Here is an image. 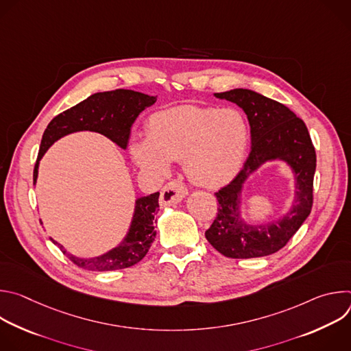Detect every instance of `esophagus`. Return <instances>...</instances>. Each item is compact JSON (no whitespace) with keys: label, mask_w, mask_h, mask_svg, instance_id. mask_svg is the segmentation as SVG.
<instances>
[{"label":"esophagus","mask_w":351,"mask_h":351,"mask_svg":"<svg viewBox=\"0 0 351 351\" xmlns=\"http://www.w3.org/2000/svg\"><path fill=\"white\" fill-rule=\"evenodd\" d=\"M187 195V187L180 183V182H169L164 186L161 190V197H160V203L161 206H173L180 203L182 199Z\"/></svg>","instance_id":"obj_1"}]
</instances>
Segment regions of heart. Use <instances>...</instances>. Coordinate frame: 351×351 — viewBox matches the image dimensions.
Segmentation results:
<instances>
[{
    "label": "heart",
    "mask_w": 351,
    "mask_h": 351,
    "mask_svg": "<svg viewBox=\"0 0 351 351\" xmlns=\"http://www.w3.org/2000/svg\"><path fill=\"white\" fill-rule=\"evenodd\" d=\"M247 145L248 125L236 108L180 106L149 117L147 138L130 153L138 167L160 173L169 161H183L191 182L218 187L239 172Z\"/></svg>",
    "instance_id": "1"
}]
</instances>
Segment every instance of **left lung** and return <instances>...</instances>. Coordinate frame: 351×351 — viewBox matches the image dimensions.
I'll return each instance as SVG.
<instances>
[{"label":"left lung","instance_id":"left-lung-1","mask_svg":"<svg viewBox=\"0 0 351 351\" xmlns=\"http://www.w3.org/2000/svg\"><path fill=\"white\" fill-rule=\"evenodd\" d=\"M237 104L252 128V152L236 178L218 190V214L206 230L210 244L229 258H256L283 248L303 225L313 208L315 148L303 119L286 106L247 88L215 93ZM283 159L296 175V199L291 213L269 226L250 227L241 222L238 195L246 176L264 162Z\"/></svg>","mask_w":351,"mask_h":351}]
</instances>
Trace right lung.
Returning <instances> with one entry per match:
<instances>
[{"label":"right lung","mask_w":351,"mask_h":351,"mask_svg":"<svg viewBox=\"0 0 351 351\" xmlns=\"http://www.w3.org/2000/svg\"><path fill=\"white\" fill-rule=\"evenodd\" d=\"M156 101L157 97L133 90L118 88L112 91L95 93L77 106L57 115L44 130L33 171V182L36 183L37 180L38 161L49 145L69 133L79 130L98 132L111 138L119 147L126 148L133 122L141 111L147 107H152ZM158 197L160 193L157 191L137 198L129 233L123 241L112 248L111 252L94 258H79L68 253L61 244H58V247L75 265L82 269L103 272L129 268L144 258L154 241V214L160 207Z\"/></svg>","instance_id":"right-lung-1"}]
</instances>
